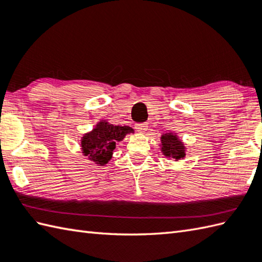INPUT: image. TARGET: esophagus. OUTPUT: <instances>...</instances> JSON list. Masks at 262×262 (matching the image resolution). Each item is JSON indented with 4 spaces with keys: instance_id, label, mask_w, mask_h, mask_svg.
<instances>
[{
    "instance_id": "obj_1",
    "label": "esophagus",
    "mask_w": 262,
    "mask_h": 262,
    "mask_svg": "<svg viewBox=\"0 0 262 262\" xmlns=\"http://www.w3.org/2000/svg\"><path fill=\"white\" fill-rule=\"evenodd\" d=\"M147 128H148V124H147V122H138V124H135V129H136L138 133L146 132Z\"/></svg>"
}]
</instances>
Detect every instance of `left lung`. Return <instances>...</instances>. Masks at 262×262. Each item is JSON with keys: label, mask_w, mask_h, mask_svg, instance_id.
<instances>
[{"label": "left lung", "mask_w": 262, "mask_h": 262, "mask_svg": "<svg viewBox=\"0 0 262 262\" xmlns=\"http://www.w3.org/2000/svg\"><path fill=\"white\" fill-rule=\"evenodd\" d=\"M161 142H162V151L165 157L173 158L176 160H180L185 157V147L176 135L171 133L164 134L161 138Z\"/></svg>", "instance_id": "1"}]
</instances>
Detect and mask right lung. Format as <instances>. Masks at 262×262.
Listing matches in <instances>:
<instances>
[{"mask_svg":"<svg viewBox=\"0 0 262 262\" xmlns=\"http://www.w3.org/2000/svg\"><path fill=\"white\" fill-rule=\"evenodd\" d=\"M133 129L128 126H114L105 121L99 122L97 128L82 140L83 153L98 164L107 163L111 158L116 143L121 141Z\"/></svg>","mask_w":262,"mask_h":262,"instance_id":"add662e5","label":"right lung"}]
</instances>
